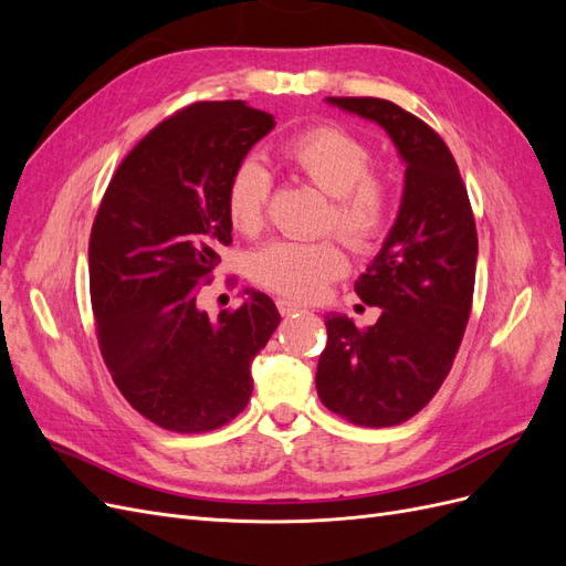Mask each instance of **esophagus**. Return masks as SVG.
<instances>
[{
  "label": "esophagus",
  "instance_id": "34e87169",
  "mask_svg": "<svg viewBox=\"0 0 566 566\" xmlns=\"http://www.w3.org/2000/svg\"><path fill=\"white\" fill-rule=\"evenodd\" d=\"M276 306H279L281 316H293V314L304 312V306H302V304H297V302H293V300H279V302H276Z\"/></svg>",
  "mask_w": 566,
  "mask_h": 566
}]
</instances>
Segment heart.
Masks as SVG:
<instances>
[{"mask_svg":"<svg viewBox=\"0 0 566 566\" xmlns=\"http://www.w3.org/2000/svg\"><path fill=\"white\" fill-rule=\"evenodd\" d=\"M281 156L295 177L333 196L325 229L337 231L358 252L382 245L394 221V188L382 169L373 167V148L361 136L316 125L283 144ZM273 179L252 158L238 163L227 184V217L243 235L266 227ZM252 279L290 300H316L349 271V256L337 238L323 241H273L252 254Z\"/></svg>","mask_w":566,"mask_h":566,"instance_id":"b5f03b06","label":"heart"}]
</instances>
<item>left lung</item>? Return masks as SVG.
<instances>
[{
	"label": "left lung",
	"instance_id": "1",
	"mask_svg": "<svg viewBox=\"0 0 566 566\" xmlns=\"http://www.w3.org/2000/svg\"><path fill=\"white\" fill-rule=\"evenodd\" d=\"M333 106L373 119L406 160L397 224L356 295L382 314L356 328L325 316L316 391L325 408L361 427H391L432 401L453 366L472 312L476 227L468 188L441 136L420 117L373 96H328Z\"/></svg>",
	"mask_w": 566,
	"mask_h": 566
}]
</instances>
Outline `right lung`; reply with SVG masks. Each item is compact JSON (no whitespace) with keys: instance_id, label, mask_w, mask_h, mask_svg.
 <instances>
[{"instance_id":"1","label":"right lung","mask_w":566,"mask_h":566,"mask_svg":"<svg viewBox=\"0 0 566 566\" xmlns=\"http://www.w3.org/2000/svg\"><path fill=\"white\" fill-rule=\"evenodd\" d=\"M273 115L200 101L165 117L119 163L90 235L101 356L134 410L163 430L231 422L252 394L250 364L281 316L264 293L210 318L198 310L231 243L227 184Z\"/></svg>"}]
</instances>
